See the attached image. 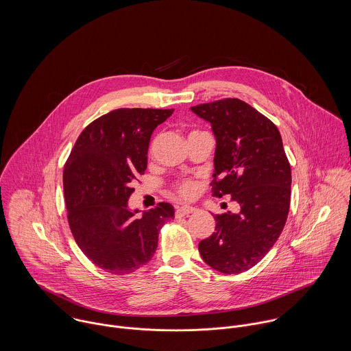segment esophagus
<instances>
[{
  "mask_svg": "<svg viewBox=\"0 0 351 351\" xmlns=\"http://www.w3.org/2000/svg\"><path fill=\"white\" fill-rule=\"evenodd\" d=\"M196 210L195 206H189V205H184V206H178L177 210H176V216L177 217H181V216H186V215H191Z\"/></svg>",
  "mask_w": 351,
  "mask_h": 351,
  "instance_id": "1",
  "label": "esophagus"
}]
</instances>
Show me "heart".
Wrapping results in <instances>:
<instances>
[{
  "mask_svg": "<svg viewBox=\"0 0 351 351\" xmlns=\"http://www.w3.org/2000/svg\"><path fill=\"white\" fill-rule=\"evenodd\" d=\"M197 191V184L191 180H184L176 184V193L182 199H191Z\"/></svg>",
  "mask_w": 351,
  "mask_h": 351,
  "instance_id": "1",
  "label": "heart"
}]
</instances>
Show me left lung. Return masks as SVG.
<instances>
[{"label": "left lung", "instance_id": "obj_1", "mask_svg": "<svg viewBox=\"0 0 351 351\" xmlns=\"http://www.w3.org/2000/svg\"><path fill=\"white\" fill-rule=\"evenodd\" d=\"M216 138L212 196H231L238 213L215 215V232L201 241L206 265L224 274L255 266L274 246L291 205V165L276 124L239 99L191 108Z\"/></svg>", "mask_w": 351, "mask_h": 351}]
</instances>
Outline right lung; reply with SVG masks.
<instances>
[{
    "mask_svg": "<svg viewBox=\"0 0 351 351\" xmlns=\"http://www.w3.org/2000/svg\"><path fill=\"white\" fill-rule=\"evenodd\" d=\"M174 109L120 108L92 121L78 136L63 170L71 234L102 270L125 276L149 263L162 226L174 217L169 202L143 213L128 209L134 182L147 169L152 131Z\"/></svg>",
    "mask_w": 351,
    "mask_h": 351,
    "instance_id": "right-lung-1",
    "label": "right lung"
}]
</instances>
